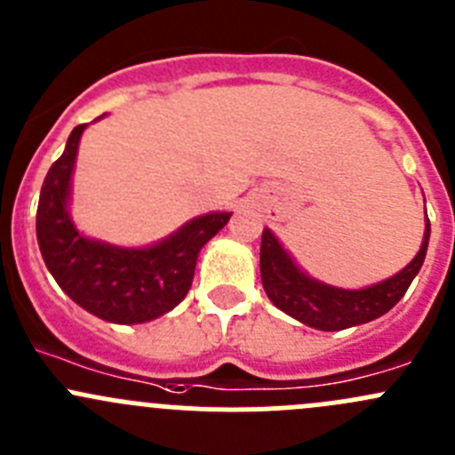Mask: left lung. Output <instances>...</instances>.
<instances>
[{
  "mask_svg": "<svg viewBox=\"0 0 455 455\" xmlns=\"http://www.w3.org/2000/svg\"><path fill=\"white\" fill-rule=\"evenodd\" d=\"M427 244H429V220L425 224V237L419 255L401 273L363 291H343V288L315 282L308 275L301 273L291 255L282 249L277 237L268 228H264L259 246L261 283L268 299L301 323L316 330H328V332L346 330L352 325L368 323L401 301L411 279L423 266Z\"/></svg>",
  "mask_w": 455,
  "mask_h": 455,
  "instance_id": "left-lung-1",
  "label": "left lung"
}]
</instances>
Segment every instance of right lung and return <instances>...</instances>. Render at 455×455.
I'll list each match as a JSON object with an SVG mask.
<instances>
[{
	"label": "right lung",
	"instance_id": "1",
	"mask_svg": "<svg viewBox=\"0 0 455 455\" xmlns=\"http://www.w3.org/2000/svg\"><path fill=\"white\" fill-rule=\"evenodd\" d=\"M85 125H76L54 160L36 206V242L61 291L87 313L112 323H142L169 313L189 292L202 246L231 213L191 220L149 249H116L87 240L68 218L70 176Z\"/></svg>",
	"mask_w": 455,
	"mask_h": 455
}]
</instances>
